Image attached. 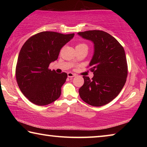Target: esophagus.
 I'll return each instance as SVG.
<instances>
[{
    "label": "esophagus",
    "mask_w": 147,
    "mask_h": 147,
    "mask_svg": "<svg viewBox=\"0 0 147 147\" xmlns=\"http://www.w3.org/2000/svg\"><path fill=\"white\" fill-rule=\"evenodd\" d=\"M76 74H73L72 73H67V76L69 77V78H73V77L75 76Z\"/></svg>",
    "instance_id": "esophagus-1"
}]
</instances>
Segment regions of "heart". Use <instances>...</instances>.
Segmentation results:
<instances>
[{
	"instance_id": "1",
	"label": "heart",
	"mask_w": 147,
	"mask_h": 147,
	"mask_svg": "<svg viewBox=\"0 0 147 147\" xmlns=\"http://www.w3.org/2000/svg\"><path fill=\"white\" fill-rule=\"evenodd\" d=\"M80 46H87L85 44H78L76 47H80Z\"/></svg>"
}]
</instances>
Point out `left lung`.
I'll use <instances>...</instances> for the list:
<instances>
[{"mask_svg": "<svg viewBox=\"0 0 147 147\" xmlns=\"http://www.w3.org/2000/svg\"><path fill=\"white\" fill-rule=\"evenodd\" d=\"M78 36L93 42L94 53L89 64L94 76H84V85L79 89L80 98L93 106L110 102L120 93L126 83L127 62L123 47L106 32L89 30Z\"/></svg>", "mask_w": 147, "mask_h": 147, "instance_id": "8db88e82", "label": "left lung"}]
</instances>
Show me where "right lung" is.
Masks as SVG:
<instances>
[{"mask_svg":"<svg viewBox=\"0 0 147 147\" xmlns=\"http://www.w3.org/2000/svg\"><path fill=\"white\" fill-rule=\"evenodd\" d=\"M74 34L42 32L27 40L19 52L16 70V80L23 94L31 102L45 106L61 95V88L67 74L49 69L58 58L61 49Z\"/></svg>","mask_w":147,"mask_h":147,"instance_id":"right-lung-1","label":"right lung"}]
</instances>
